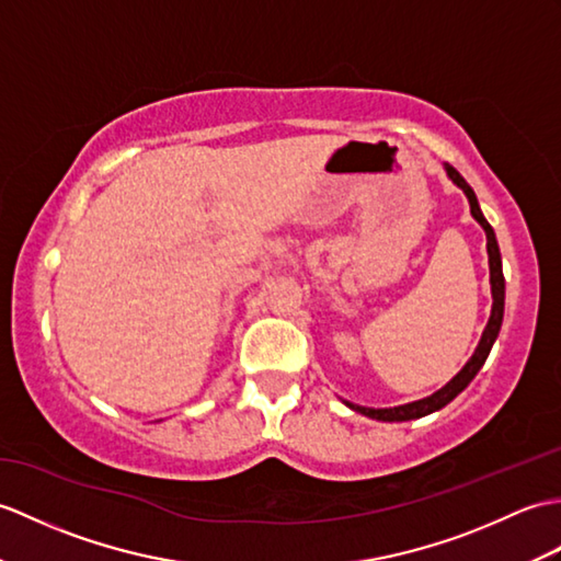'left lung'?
Segmentation results:
<instances>
[{"label":"left lung","instance_id":"left-lung-1","mask_svg":"<svg viewBox=\"0 0 561 561\" xmlns=\"http://www.w3.org/2000/svg\"><path fill=\"white\" fill-rule=\"evenodd\" d=\"M447 174L449 179L457 184L459 188H463L468 203H471V215L480 221V227L485 229L488 233V255H490V284H492V316L488 320V328L483 332V340H480L476 354L471 356V360L466 363L463 370L454 377L451 382H447L445 387L439 389V392H435L433 397L427 399H421V401H413V403H403V407H394V409H366V407H356V403H346V407H351L354 411L368 415V419H377V421H387V423H394V421H413V419H423V415L433 413V411H439L442 407H447V403L461 394L463 389L468 387V382L473 380V377L478 375V370L483 368V363L488 360L490 356V348L494 344V340H497L500 334V328H502V316H504V275H502V255H500V245H497V239H494V231L492 227L488 225V219L483 217V213H480V205H478V198L473 188L466 184V179L454 169L451 164H447Z\"/></svg>","mask_w":561,"mask_h":561}]
</instances>
